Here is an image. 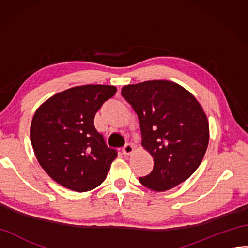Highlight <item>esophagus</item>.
Segmentation results:
<instances>
[{
    "mask_svg": "<svg viewBox=\"0 0 248 248\" xmlns=\"http://www.w3.org/2000/svg\"><path fill=\"white\" fill-rule=\"evenodd\" d=\"M122 152H123L124 155H131V153L133 152V146H132L131 144H126V145L123 147Z\"/></svg>",
    "mask_w": 248,
    "mask_h": 248,
    "instance_id": "obj_1",
    "label": "esophagus"
}]
</instances>
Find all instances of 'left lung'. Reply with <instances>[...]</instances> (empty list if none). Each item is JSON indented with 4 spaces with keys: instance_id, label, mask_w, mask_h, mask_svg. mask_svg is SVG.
<instances>
[{
    "instance_id": "obj_1",
    "label": "left lung",
    "mask_w": 248,
    "mask_h": 248,
    "mask_svg": "<svg viewBox=\"0 0 248 248\" xmlns=\"http://www.w3.org/2000/svg\"><path fill=\"white\" fill-rule=\"evenodd\" d=\"M122 96L139 117L142 146L155 160L140 183L156 192L170 190L196 171L209 144V122L190 92L167 80L125 85Z\"/></svg>"
}]
</instances>
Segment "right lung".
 <instances>
[{
  "instance_id": "add662e5",
  "label": "right lung",
  "mask_w": 248,
  "mask_h": 248,
  "mask_svg": "<svg viewBox=\"0 0 248 248\" xmlns=\"http://www.w3.org/2000/svg\"><path fill=\"white\" fill-rule=\"evenodd\" d=\"M116 92L112 85L75 86L52 96L35 111L30 128L33 150L43 169L64 188H97L118 156L93 125L96 112Z\"/></svg>"
}]
</instances>
